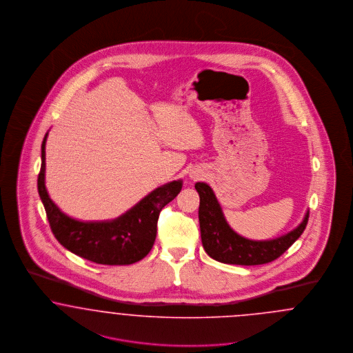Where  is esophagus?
<instances>
[{
  "mask_svg": "<svg viewBox=\"0 0 353 353\" xmlns=\"http://www.w3.org/2000/svg\"><path fill=\"white\" fill-rule=\"evenodd\" d=\"M192 177H193V179H197V177H199V176H197V174H193V176H192Z\"/></svg>",
  "mask_w": 353,
  "mask_h": 353,
  "instance_id": "obj_1",
  "label": "esophagus"
}]
</instances>
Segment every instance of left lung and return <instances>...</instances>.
Returning a JSON list of instances; mask_svg holds the SVG:
<instances>
[{
  "instance_id": "8db88e82",
  "label": "left lung",
  "mask_w": 353,
  "mask_h": 353,
  "mask_svg": "<svg viewBox=\"0 0 353 353\" xmlns=\"http://www.w3.org/2000/svg\"><path fill=\"white\" fill-rule=\"evenodd\" d=\"M194 188L200 194L199 219L202 246L209 256L221 263L254 266L272 262L302 235L308 222L310 213L307 212L301 225L287 234L268 241L248 239L236 234L229 226L209 185L197 183Z\"/></svg>"
}]
</instances>
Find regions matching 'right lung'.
Wrapping results in <instances>:
<instances>
[{
  "label": "right lung",
  "mask_w": 353,
  "mask_h": 353,
  "mask_svg": "<svg viewBox=\"0 0 353 353\" xmlns=\"http://www.w3.org/2000/svg\"><path fill=\"white\" fill-rule=\"evenodd\" d=\"M46 139L41 147V170L38 174V193L46 210L51 232L68 250L99 265H132L141 261L156 239L157 219L161 209L181 190L183 181H172L156 188L134 208L111 221L83 222L66 216L51 201L45 185Z\"/></svg>",
  "instance_id": "1"
}]
</instances>
